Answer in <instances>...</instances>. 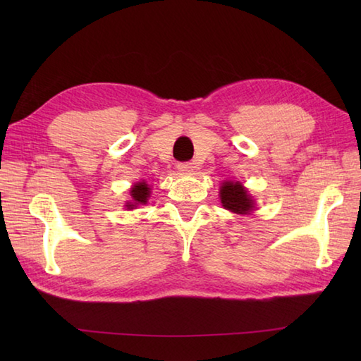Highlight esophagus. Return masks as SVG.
I'll return each instance as SVG.
<instances>
[{
  "instance_id": "obj_1",
  "label": "esophagus",
  "mask_w": 361,
  "mask_h": 361,
  "mask_svg": "<svg viewBox=\"0 0 361 361\" xmlns=\"http://www.w3.org/2000/svg\"><path fill=\"white\" fill-rule=\"evenodd\" d=\"M194 167H195L194 163H189V161L188 163H180L178 166H176V169H178V171L183 173H190L194 171Z\"/></svg>"
}]
</instances>
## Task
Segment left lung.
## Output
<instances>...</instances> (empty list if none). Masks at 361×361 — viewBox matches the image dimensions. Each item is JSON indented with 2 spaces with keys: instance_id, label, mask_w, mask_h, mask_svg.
I'll use <instances>...</instances> for the list:
<instances>
[{
  "instance_id": "8db88e82",
  "label": "left lung",
  "mask_w": 361,
  "mask_h": 361,
  "mask_svg": "<svg viewBox=\"0 0 361 361\" xmlns=\"http://www.w3.org/2000/svg\"><path fill=\"white\" fill-rule=\"evenodd\" d=\"M220 200L226 209L237 214H247L252 209L251 197L240 183H224L220 189Z\"/></svg>"
}]
</instances>
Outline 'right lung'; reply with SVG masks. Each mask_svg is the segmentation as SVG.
I'll return each mask as SVG.
<instances>
[{"instance_id":"add662e5","label":"right lung","mask_w":361,"mask_h":361,"mask_svg":"<svg viewBox=\"0 0 361 361\" xmlns=\"http://www.w3.org/2000/svg\"><path fill=\"white\" fill-rule=\"evenodd\" d=\"M130 195H132L133 202H128L126 206L128 209H133L137 204H145L147 203V198L150 197V188L145 185V183H137L135 188L130 190Z\"/></svg>"}]
</instances>
